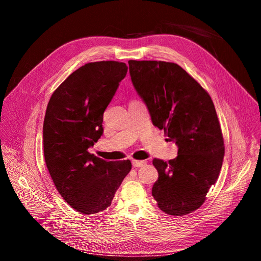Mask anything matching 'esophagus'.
Instances as JSON below:
<instances>
[{
    "mask_svg": "<svg viewBox=\"0 0 261 261\" xmlns=\"http://www.w3.org/2000/svg\"><path fill=\"white\" fill-rule=\"evenodd\" d=\"M145 164H146V162H144V161H133L132 162V165H133L134 168L142 167V166H144Z\"/></svg>",
    "mask_w": 261,
    "mask_h": 261,
    "instance_id": "34e87169",
    "label": "esophagus"
}]
</instances>
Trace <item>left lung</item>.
Instances as JSON below:
<instances>
[{
    "label": "left lung",
    "mask_w": 261,
    "mask_h": 261,
    "mask_svg": "<svg viewBox=\"0 0 261 261\" xmlns=\"http://www.w3.org/2000/svg\"><path fill=\"white\" fill-rule=\"evenodd\" d=\"M131 81L159 130L178 145L169 162L154 159L158 180L152 194L162 212L184 216L204 204L219 176L223 137L213 99L174 63L129 61Z\"/></svg>",
    "instance_id": "left-lung-1"
}]
</instances>
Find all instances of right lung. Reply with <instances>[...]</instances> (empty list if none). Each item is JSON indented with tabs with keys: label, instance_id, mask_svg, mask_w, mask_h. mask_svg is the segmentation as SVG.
I'll return each mask as SVG.
<instances>
[{
	"label": "right lung",
	"instance_id": "add662e5",
	"mask_svg": "<svg viewBox=\"0 0 261 261\" xmlns=\"http://www.w3.org/2000/svg\"><path fill=\"white\" fill-rule=\"evenodd\" d=\"M127 71V65L119 62L86 64L54 91L46 107V167L66 203L82 214L111 206L131 170L130 161L107 162L88 150L103 134V114Z\"/></svg>",
	"mask_w": 261,
	"mask_h": 261
}]
</instances>
